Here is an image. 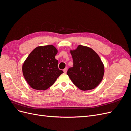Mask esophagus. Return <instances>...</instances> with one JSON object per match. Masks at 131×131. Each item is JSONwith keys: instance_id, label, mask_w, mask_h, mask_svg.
<instances>
[{"instance_id": "1", "label": "esophagus", "mask_w": 131, "mask_h": 131, "mask_svg": "<svg viewBox=\"0 0 131 131\" xmlns=\"http://www.w3.org/2000/svg\"><path fill=\"white\" fill-rule=\"evenodd\" d=\"M63 72H64V73H66L67 72V68H64V69H63Z\"/></svg>"}]
</instances>
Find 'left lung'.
Segmentation results:
<instances>
[{
  "label": "left lung",
  "mask_w": 131,
  "mask_h": 131,
  "mask_svg": "<svg viewBox=\"0 0 131 131\" xmlns=\"http://www.w3.org/2000/svg\"><path fill=\"white\" fill-rule=\"evenodd\" d=\"M73 67L67 72L70 80L82 91L96 88L103 78L104 67L98 54L89 47L79 45L70 50Z\"/></svg>",
  "instance_id": "1"
}]
</instances>
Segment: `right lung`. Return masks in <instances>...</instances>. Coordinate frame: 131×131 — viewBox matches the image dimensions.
Returning a JSON list of instances; mask_svg holds the SVG:
<instances>
[{
    "label": "right lung",
    "instance_id": "add662e5",
    "mask_svg": "<svg viewBox=\"0 0 131 131\" xmlns=\"http://www.w3.org/2000/svg\"><path fill=\"white\" fill-rule=\"evenodd\" d=\"M58 52L52 45L38 46L28 56L22 66V72L31 88L45 90L52 86L63 73L58 68L55 58Z\"/></svg>",
    "mask_w": 131,
    "mask_h": 131
}]
</instances>
